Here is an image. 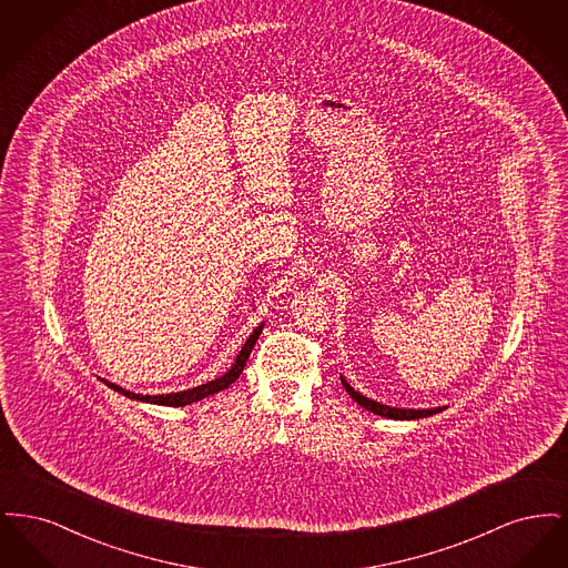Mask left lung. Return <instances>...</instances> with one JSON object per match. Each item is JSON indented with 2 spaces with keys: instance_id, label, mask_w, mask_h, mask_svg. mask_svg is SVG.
<instances>
[{
  "instance_id": "obj_1",
  "label": "left lung",
  "mask_w": 568,
  "mask_h": 568,
  "mask_svg": "<svg viewBox=\"0 0 568 568\" xmlns=\"http://www.w3.org/2000/svg\"><path fill=\"white\" fill-rule=\"evenodd\" d=\"M341 381H343V387L349 392V396L357 405L364 406L366 410H371L375 415L387 417V419H422V417H430L434 413H440L445 408V406L443 408L440 406H436V408H396V406L381 405L377 400H371V398L362 396L359 392H355L352 385L345 381V377H341Z\"/></svg>"
}]
</instances>
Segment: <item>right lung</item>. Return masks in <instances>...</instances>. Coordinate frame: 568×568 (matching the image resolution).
<instances>
[{"mask_svg":"<svg viewBox=\"0 0 568 568\" xmlns=\"http://www.w3.org/2000/svg\"><path fill=\"white\" fill-rule=\"evenodd\" d=\"M262 329H264V324H260L255 329H253V334L246 338L243 349H241V353L236 355V362L232 364V368H230L225 375H221V377L215 378V381H209V383H204V385H197V387L185 389V392H176V394H160V396H142V394H134V392H130V389H123V387H119V385H114V383H110V381H104V378H102V381L109 385L110 389H114V392H119V394H123L125 398H132V400L151 403V405L187 406L191 405V403H197V400L206 398V396H213V394L221 392V389H225V387H230L236 378L243 375L244 366H246V359H248V355H251V349L255 347V343H257V338H260Z\"/></svg>","mask_w":568,"mask_h":568,"instance_id":"right-lung-1","label":"right lung"}]
</instances>
